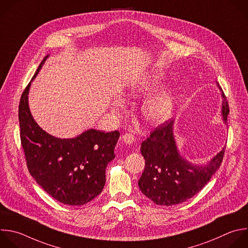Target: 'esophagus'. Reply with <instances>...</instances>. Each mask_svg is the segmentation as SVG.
<instances>
[{"label":"esophagus","mask_w":248,"mask_h":248,"mask_svg":"<svg viewBox=\"0 0 248 248\" xmlns=\"http://www.w3.org/2000/svg\"><path fill=\"white\" fill-rule=\"evenodd\" d=\"M134 136L130 133H125L124 136H123V141L124 144L126 145H131L133 142H134Z\"/></svg>","instance_id":"34e87169"}]
</instances>
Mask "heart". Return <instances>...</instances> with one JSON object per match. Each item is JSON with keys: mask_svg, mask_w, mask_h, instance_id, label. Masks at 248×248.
<instances>
[{"mask_svg": "<svg viewBox=\"0 0 248 248\" xmlns=\"http://www.w3.org/2000/svg\"><path fill=\"white\" fill-rule=\"evenodd\" d=\"M160 85V78L155 74L143 75L132 78L126 85L125 93L130 97L147 94L156 90ZM177 104V96L172 89H164L150 94L142 104L144 118L153 124L168 122L173 115ZM115 108H121L123 101L116 98L113 101Z\"/></svg>", "mask_w": 248, "mask_h": 248, "instance_id": "1", "label": "heart"}]
</instances>
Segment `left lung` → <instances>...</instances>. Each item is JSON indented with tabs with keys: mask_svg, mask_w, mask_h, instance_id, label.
I'll list each match as a JSON object with an SVG mask.
<instances>
[{
	"mask_svg": "<svg viewBox=\"0 0 248 248\" xmlns=\"http://www.w3.org/2000/svg\"><path fill=\"white\" fill-rule=\"evenodd\" d=\"M222 121L227 123L229 105L222 89ZM225 147L210 160L197 164L179 152L174 135V121L155 129L142 142L140 152L145 158V170L138 180L141 192L158 205H175L198 194L218 170Z\"/></svg>",
	"mask_w": 248,
	"mask_h": 248,
	"instance_id": "left-lung-1",
	"label": "left lung"
}]
</instances>
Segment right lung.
I'll return each mask as SVG.
<instances>
[{"instance_id":"right-lung-1","label":"right lung","mask_w":248,"mask_h":248,"mask_svg":"<svg viewBox=\"0 0 248 248\" xmlns=\"http://www.w3.org/2000/svg\"><path fill=\"white\" fill-rule=\"evenodd\" d=\"M41 62L22 93L19 103L21 144L27 167L35 181L53 199L67 205H82L96 198L106 182L107 164L115 158L118 130L88 129L73 138H58L45 131L29 108L31 82L46 60Z\"/></svg>"}]
</instances>
